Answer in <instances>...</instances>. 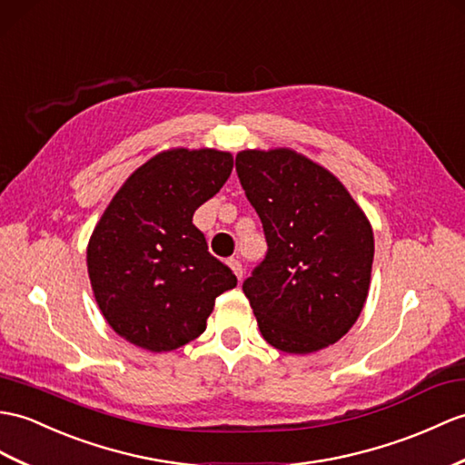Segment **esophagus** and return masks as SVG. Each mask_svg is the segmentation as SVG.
Here are the masks:
<instances>
[{"mask_svg":"<svg viewBox=\"0 0 465 465\" xmlns=\"http://www.w3.org/2000/svg\"><path fill=\"white\" fill-rule=\"evenodd\" d=\"M228 265H230V269H232V272L235 273V277H237V279H242V277H243V265H242L240 259H235V257L228 259Z\"/></svg>","mask_w":465,"mask_h":465,"instance_id":"esophagus-1","label":"esophagus"}]
</instances>
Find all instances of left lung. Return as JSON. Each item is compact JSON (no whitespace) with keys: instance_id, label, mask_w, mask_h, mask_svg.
<instances>
[{"instance_id":"1","label":"left lung","mask_w":465,"mask_h":465,"mask_svg":"<svg viewBox=\"0 0 465 465\" xmlns=\"http://www.w3.org/2000/svg\"><path fill=\"white\" fill-rule=\"evenodd\" d=\"M235 170L267 242L243 282L263 339L291 354L337 342L369 297L371 222L337 176L295 150H242Z\"/></svg>"}]
</instances>
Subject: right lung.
<instances>
[{"mask_svg": "<svg viewBox=\"0 0 465 465\" xmlns=\"http://www.w3.org/2000/svg\"><path fill=\"white\" fill-rule=\"evenodd\" d=\"M232 168L233 156L222 150H164L128 176L94 225L86 247L91 287L124 341L174 351L206 331L215 297L237 285L192 223Z\"/></svg>", "mask_w": 465, "mask_h": 465, "instance_id": "right-lung-1", "label": "right lung"}]
</instances>
